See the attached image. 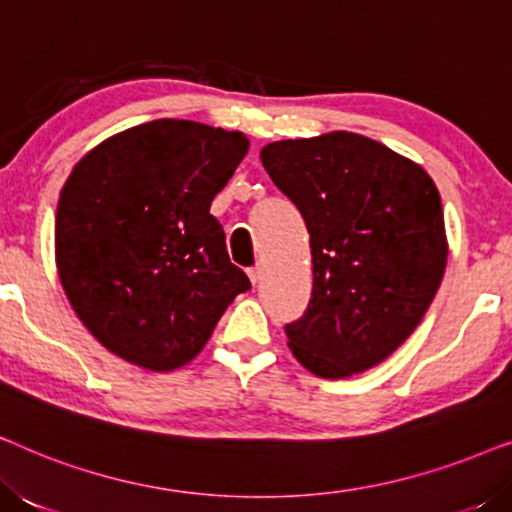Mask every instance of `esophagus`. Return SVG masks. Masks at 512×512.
I'll list each match as a JSON object with an SVG mask.
<instances>
[{
    "label": "esophagus",
    "mask_w": 512,
    "mask_h": 512,
    "mask_svg": "<svg viewBox=\"0 0 512 512\" xmlns=\"http://www.w3.org/2000/svg\"><path fill=\"white\" fill-rule=\"evenodd\" d=\"M249 279L251 284H258L263 279V268L261 265H256V268H249Z\"/></svg>",
    "instance_id": "34e87169"
}]
</instances>
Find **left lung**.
<instances>
[{
  "label": "left lung",
  "instance_id": "obj_1",
  "mask_svg": "<svg viewBox=\"0 0 512 512\" xmlns=\"http://www.w3.org/2000/svg\"><path fill=\"white\" fill-rule=\"evenodd\" d=\"M261 163L310 233L312 298L286 326L289 349L326 380L377 366L410 338L443 282L436 184L422 165L345 130L272 142Z\"/></svg>",
  "mask_w": 512,
  "mask_h": 512
}]
</instances>
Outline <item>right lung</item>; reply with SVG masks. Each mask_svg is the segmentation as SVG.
<instances>
[{
  "label": "right lung",
  "mask_w": 512,
  "mask_h": 512,
  "mask_svg": "<svg viewBox=\"0 0 512 512\" xmlns=\"http://www.w3.org/2000/svg\"><path fill=\"white\" fill-rule=\"evenodd\" d=\"M249 151L242 132L160 118L74 165L55 214L69 305L111 354L167 373L191 363L249 277L209 214Z\"/></svg>",
  "instance_id": "1"
}]
</instances>
